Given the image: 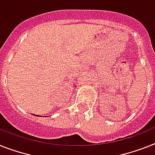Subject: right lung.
I'll use <instances>...</instances> for the list:
<instances>
[{"label": "right lung", "instance_id": "1", "mask_svg": "<svg viewBox=\"0 0 155 155\" xmlns=\"http://www.w3.org/2000/svg\"><path fill=\"white\" fill-rule=\"evenodd\" d=\"M34 115H35V114H34ZM36 116H37V115H36Z\"/></svg>", "mask_w": 155, "mask_h": 155}]
</instances>
